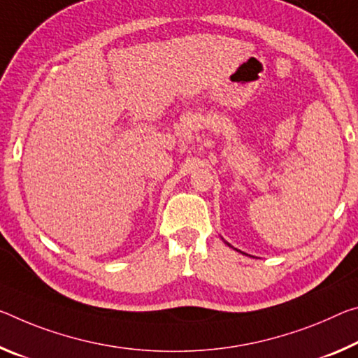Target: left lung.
<instances>
[{"label":"left lung","instance_id":"8db88e82","mask_svg":"<svg viewBox=\"0 0 358 358\" xmlns=\"http://www.w3.org/2000/svg\"><path fill=\"white\" fill-rule=\"evenodd\" d=\"M228 245H229V243H228Z\"/></svg>","mask_w":358,"mask_h":358}]
</instances>
